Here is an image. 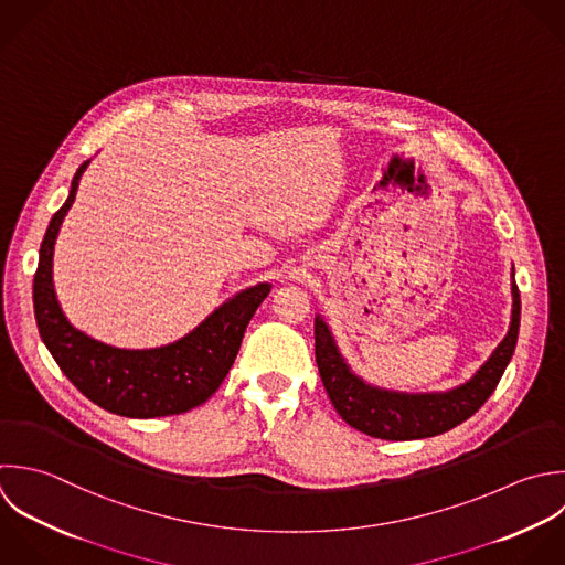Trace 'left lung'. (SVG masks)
I'll list each match as a JSON object with an SVG mask.
<instances>
[{"instance_id": "1", "label": "left lung", "mask_w": 565, "mask_h": 565, "mask_svg": "<svg viewBox=\"0 0 565 565\" xmlns=\"http://www.w3.org/2000/svg\"><path fill=\"white\" fill-rule=\"evenodd\" d=\"M511 295L513 308L507 337L469 381L445 392H398L365 381L341 354L328 321L317 315V365L339 416L350 427L381 440L431 438L471 418L495 392L518 345L522 301L515 284V268L511 273Z\"/></svg>"}]
</instances>
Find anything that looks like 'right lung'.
Instances as JSON below:
<instances>
[{
	"mask_svg": "<svg viewBox=\"0 0 565 565\" xmlns=\"http://www.w3.org/2000/svg\"><path fill=\"white\" fill-rule=\"evenodd\" d=\"M87 164L89 160L76 169L67 200L52 215L39 248L32 301L41 341L70 383L105 412L125 418L184 414L217 392L239 352L248 321L273 284L262 281L235 292L191 332L158 348H116L74 328L56 299L52 255Z\"/></svg>",
	"mask_w": 565,
	"mask_h": 565,
	"instance_id": "right-lung-1",
	"label": "right lung"
}]
</instances>
